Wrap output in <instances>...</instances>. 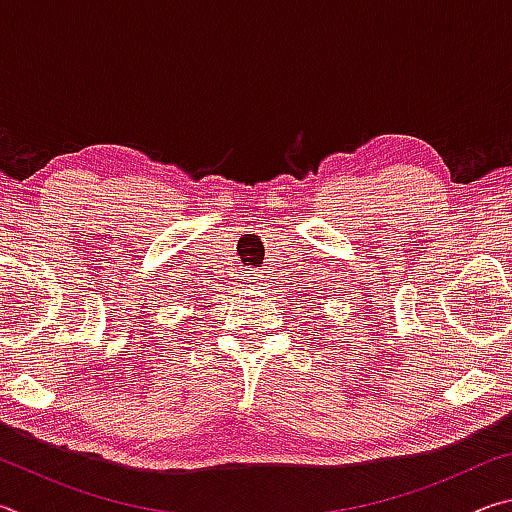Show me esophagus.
Listing matches in <instances>:
<instances>
[{
    "label": "esophagus",
    "mask_w": 512,
    "mask_h": 512,
    "mask_svg": "<svg viewBox=\"0 0 512 512\" xmlns=\"http://www.w3.org/2000/svg\"><path fill=\"white\" fill-rule=\"evenodd\" d=\"M262 273L259 271H244V282H246V287H250V289H259L262 287Z\"/></svg>",
    "instance_id": "obj_1"
}]
</instances>
